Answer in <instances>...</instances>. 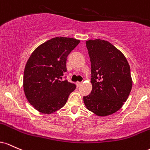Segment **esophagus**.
<instances>
[{
	"mask_svg": "<svg viewBox=\"0 0 150 150\" xmlns=\"http://www.w3.org/2000/svg\"><path fill=\"white\" fill-rule=\"evenodd\" d=\"M81 84H82L81 82H76V86H77V87H80L81 86Z\"/></svg>",
	"mask_w": 150,
	"mask_h": 150,
	"instance_id": "1",
	"label": "esophagus"
}]
</instances>
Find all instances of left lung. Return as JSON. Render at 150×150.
Instances as JSON below:
<instances>
[{
    "label": "left lung",
    "instance_id": "obj_1",
    "mask_svg": "<svg viewBox=\"0 0 150 150\" xmlns=\"http://www.w3.org/2000/svg\"><path fill=\"white\" fill-rule=\"evenodd\" d=\"M91 64L92 91L83 96L86 107L98 116L122 108L132 89L130 68L123 54L108 41L86 42Z\"/></svg>",
    "mask_w": 150,
    "mask_h": 150
}]
</instances>
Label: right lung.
<instances>
[{"instance_id": "obj_1", "label": "right lung", "mask_w": 150, "mask_h": 150, "mask_svg": "<svg viewBox=\"0 0 150 150\" xmlns=\"http://www.w3.org/2000/svg\"><path fill=\"white\" fill-rule=\"evenodd\" d=\"M79 42L74 38L57 37L42 44L30 55L24 71L23 88L36 110L50 114L66 104L76 86L62 79L67 71V56Z\"/></svg>"}]
</instances>
